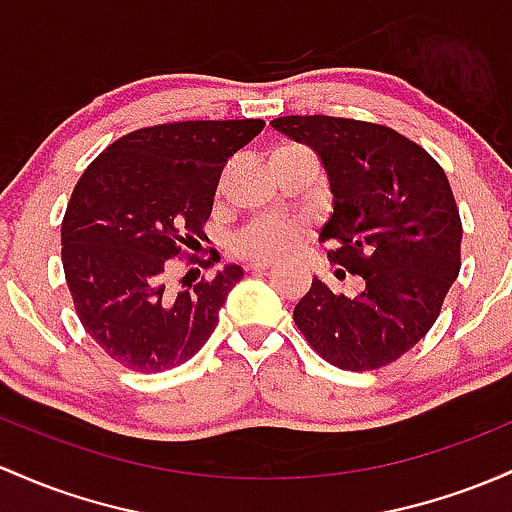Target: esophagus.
Listing matches in <instances>:
<instances>
[{
    "mask_svg": "<svg viewBox=\"0 0 512 512\" xmlns=\"http://www.w3.org/2000/svg\"><path fill=\"white\" fill-rule=\"evenodd\" d=\"M274 260H269V257H255V260L247 262V269H252V272H260V269H267L272 267Z\"/></svg>",
    "mask_w": 512,
    "mask_h": 512,
    "instance_id": "1",
    "label": "esophagus"
}]
</instances>
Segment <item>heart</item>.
<instances>
[{
    "label": "heart",
    "mask_w": 512,
    "mask_h": 512,
    "mask_svg": "<svg viewBox=\"0 0 512 512\" xmlns=\"http://www.w3.org/2000/svg\"><path fill=\"white\" fill-rule=\"evenodd\" d=\"M303 145L286 143L279 145L272 155L289 153V150H301ZM296 240V228L291 223L282 221V218H262V221H255L252 226H247L243 233L235 240V247L243 255H279V252H286Z\"/></svg>",
    "instance_id": "obj_1"
}]
</instances>
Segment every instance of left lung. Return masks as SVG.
Here are the masks:
<instances>
[{"label":"left lung","mask_w":512,"mask_h":512,"mask_svg":"<svg viewBox=\"0 0 512 512\" xmlns=\"http://www.w3.org/2000/svg\"><path fill=\"white\" fill-rule=\"evenodd\" d=\"M272 126L320 155L333 213L318 240L330 265L364 279L357 296H345L313 277L294 308L296 328L335 367H386L435 325L462 267V218L447 174L384 123L316 114L279 116Z\"/></svg>","instance_id":"8db88e82"}]
</instances>
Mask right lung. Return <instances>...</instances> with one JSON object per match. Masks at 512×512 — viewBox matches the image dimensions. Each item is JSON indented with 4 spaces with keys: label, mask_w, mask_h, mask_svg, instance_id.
Here are the masks:
<instances>
[{
    "label": "right lung",
    "mask_w": 512,
    "mask_h": 512,
    "mask_svg": "<svg viewBox=\"0 0 512 512\" xmlns=\"http://www.w3.org/2000/svg\"><path fill=\"white\" fill-rule=\"evenodd\" d=\"M262 128V119L157 123L114 140L82 172L60 228L65 282L84 330L116 364L167 372L216 330L243 269L228 265L179 291L167 286V269L177 260L213 267V250H187L209 240L223 167Z\"/></svg>",
    "instance_id": "add662e5"
}]
</instances>
